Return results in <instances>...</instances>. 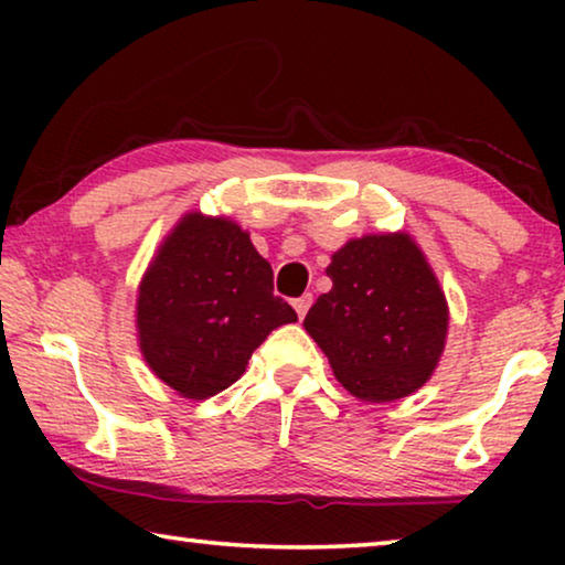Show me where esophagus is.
I'll return each instance as SVG.
<instances>
[{
  "mask_svg": "<svg viewBox=\"0 0 565 565\" xmlns=\"http://www.w3.org/2000/svg\"><path fill=\"white\" fill-rule=\"evenodd\" d=\"M311 303H313V296H311V292H306V296H300V298L292 300V308H296L298 319H303L308 308H311Z\"/></svg>",
  "mask_w": 565,
  "mask_h": 565,
  "instance_id": "1",
  "label": "esophagus"
}]
</instances>
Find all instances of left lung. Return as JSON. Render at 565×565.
<instances>
[{
	"label": "left lung",
	"mask_w": 565,
	"mask_h": 565,
	"mask_svg": "<svg viewBox=\"0 0 565 565\" xmlns=\"http://www.w3.org/2000/svg\"><path fill=\"white\" fill-rule=\"evenodd\" d=\"M327 275L334 285L303 327L337 381L370 404L419 391L445 350L447 300L414 238H352L334 252Z\"/></svg>",
	"instance_id": "obj_1"
}]
</instances>
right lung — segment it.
<instances>
[{
    "mask_svg": "<svg viewBox=\"0 0 565 565\" xmlns=\"http://www.w3.org/2000/svg\"><path fill=\"white\" fill-rule=\"evenodd\" d=\"M292 321L298 313L273 292V267L249 234L203 213L177 223L138 288L143 360L184 398L226 391L269 331Z\"/></svg>",
    "mask_w": 565,
    "mask_h": 565,
    "instance_id": "add662e5",
    "label": "right lung"
}]
</instances>
